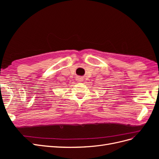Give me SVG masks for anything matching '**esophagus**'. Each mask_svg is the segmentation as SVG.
<instances>
[{
    "instance_id": "esophagus-1",
    "label": "esophagus",
    "mask_w": 159,
    "mask_h": 159,
    "mask_svg": "<svg viewBox=\"0 0 159 159\" xmlns=\"http://www.w3.org/2000/svg\"><path fill=\"white\" fill-rule=\"evenodd\" d=\"M83 80H84V78L81 76H78L76 78V80L77 81H78V82H81V81H83Z\"/></svg>"
}]
</instances>
